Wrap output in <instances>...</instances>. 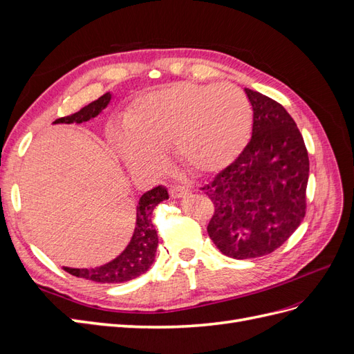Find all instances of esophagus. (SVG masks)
<instances>
[{"label": "esophagus", "mask_w": 354, "mask_h": 354, "mask_svg": "<svg viewBox=\"0 0 354 354\" xmlns=\"http://www.w3.org/2000/svg\"><path fill=\"white\" fill-rule=\"evenodd\" d=\"M190 194V190L185 189V187H180V186H174L169 189V196L173 199H180V198H186Z\"/></svg>", "instance_id": "1"}]
</instances>
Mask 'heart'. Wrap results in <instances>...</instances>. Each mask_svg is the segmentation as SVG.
Masks as SVG:
<instances>
[{
  "label": "heart",
  "mask_w": 354,
  "mask_h": 354,
  "mask_svg": "<svg viewBox=\"0 0 354 354\" xmlns=\"http://www.w3.org/2000/svg\"><path fill=\"white\" fill-rule=\"evenodd\" d=\"M252 108L232 84L178 82L138 97L125 128H111L116 152L136 174L152 176L165 165L171 146L178 162L199 176L217 174L250 140Z\"/></svg>",
  "instance_id": "1"
}]
</instances>
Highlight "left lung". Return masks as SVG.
Instances as JSON below:
<instances>
[{
    "label": "left lung",
    "mask_w": 354,
    "mask_h": 354,
    "mask_svg": "<svg viewBox=\"0 0 354 354\" xmlns=\"http://www.w3.org/2000/svg\"><path fill=\"white\" fill-rule=\"evenodd\" d=\"M252 106V137L227 168L202 190L216 205L208 234L236 260L273 252L306 214L308 155L282 104L245 88Z\"/></svg>",
    "instance_id": "1"
}]
</instances>
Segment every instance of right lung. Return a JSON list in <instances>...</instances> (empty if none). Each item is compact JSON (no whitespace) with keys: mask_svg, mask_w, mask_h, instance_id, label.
Instances as JSON below:
<instances>
[{"mask_svg":"<svg viewBox=\"0 0 354 354\" xmlns=\"http://www.w3.org/2000/svg\"><path fill=\"white\" fill-rule=\"evenodd\" d=\"M111 99L112 94L106 93L97 100L84 106L81 111L65 118H59L53 124L87 122L93 120V118L99 116L102 111L108 108ZM165 199H168V192L162 186L149 190L140 196L136 208V227L133 236L125 246V250L116 259L103 266L94 267V269L63 267V270L77 277H84V279L99 283H121L136 279V277L146 273L149 267L155 261V254L158 248V233L152 224V212L158 203Z\"/></svg>","mask_w":354,"mask_h":354,"instance_id":"right-lung-1","label":"right lung"}]
</instances>
